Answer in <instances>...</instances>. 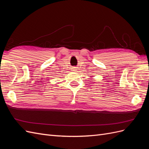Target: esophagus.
<instances>
[{
    "mask_svg": "<svg viewBox=\"0 0 149 149\" xmlns=\"http://www.w3.org/2000/svg\"><path fill=\"white\" fill-rule=\"evenodd\" d=\"M72 71H76V68H72Z\"/></svg>",
    "mask_w": 149,
    "mask_h": 149,
    "instance_id": "34e87169",
    "label": "esophagus"
}]
</instances>
